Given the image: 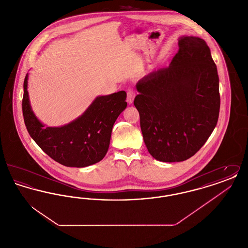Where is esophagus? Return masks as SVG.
I'll return each instance as SVG.
<instances>
[{"label":"esophagus","mask_w":248,"mask_h":248,"mask_svg":"<svg viewBox=\"0 0 248 248\" xmlns=\"http://www.w3.org/2000/svg\"><path fill=\"white\" fill-rule=\"evenodd\" d=\"M135 96H136V92H135V90H134V89H132V88H129V89L127 90V99H126L128 104H132V103H133Z\"/></svg>","instance_id":"esophagus-1"}]
</instances>
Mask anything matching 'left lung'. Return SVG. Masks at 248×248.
I'll use <instances>...</instances> for the list:
<instances>
[{
    "label": "left lung",
    "mask_w": 248,
    "mask_h": 248,
    "mask_svg": "<svg viewBox=\"0 0 248 248\" xmlns=\"http://www.w3.org/2000/svg\"><path fill=\"white\" fill-rule=\"evenodd\" d=\"M169 67L137 83L134 105L151 155L165 163L196 154L215 129L220 108L217 66L205 41L183 36Z\"/></svg>",
    "instance_id": "obj_1"
}]
</instances>
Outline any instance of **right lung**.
<instances>
[{
  "label": "right lung",
  "instance_id": "add662e5",
  "mask_svg": "<svg viewBox=\"0 0 248 248\" xmlns=\"http://www.w3.org/2000/svg\"><path fill=\"white\" fill-rule=\"evenodd\" d=\"M22 111L30 136L37 145L61 165L85 167L106 155L113 124L126 108V93L97 96L79 118L60 127H45L36 118L30 104L28 74L24 80Z\"/></svg>",
  "mask_w": 248,
  "mask_h": 248
}]
</instances>
